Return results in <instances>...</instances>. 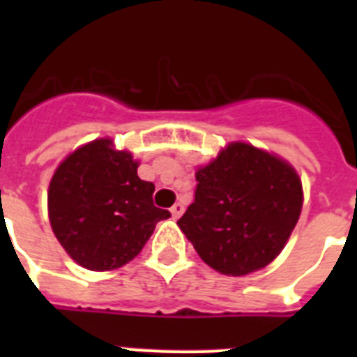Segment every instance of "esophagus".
<instances>
[{
	"mask_svg": "<svg viewBox=\"0 0 357 357\" xmlns=\"http://www.w3.org/2000/svg\"><path fill=\"white\" fill-rule=\"evenodd\" d=\"M183 211H185V207H183V204H174L172 207H170V213H172V217L174 218H179L181 217V215H183Z\"/></svg>",
	"mask_w": 357,
	"mask_h": 357,
	"instance_id": "34e87169",
	"label": "esophagus"
}]
</instances>
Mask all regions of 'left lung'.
Here are the masks:
<instances>
[{
    "mask_svg": "<svg viewBox=\"0 0 357 357\" xmlns=\"http://www.w3.org/2000/svg\"><path fill=\"white\" fill-rule=\"evenodd\" d=\"M195 202L178 220L220 274L244 276L276 259L302 211V181L287 161L231 142L196 172Z\"/></svg>",
    "mask_w": 357,
    "mask_h": 357,
    "instance_id": "8db88e82",
    "label": "left lung"
}]
</instances>
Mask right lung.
Masks as SVG:
<instances>
[{
    "label": "right lung",
    "mask_w": 357,
    "mask_h": 357,
    "mask_svg": "<svg viewBox=\"0 0 357 357\" xmlns=\"http://www.w3.org/2000/svg\"><path fill=\"white\" fill-rule=\"evenodd\" d=\"M139 162L111 139L70 153L53 174L47 213L66 254L89 271H114L144 248L155 224L170 217L153 206V183L137 176Z\"/></svg>",
    "instance_id": "obj_1"
}]
</instances>
